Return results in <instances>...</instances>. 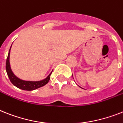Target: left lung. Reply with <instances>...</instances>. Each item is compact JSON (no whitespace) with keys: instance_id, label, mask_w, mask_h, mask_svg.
<instances>
[{"instance_id":"8db88e82","label":"left lung","mask_w":123,"mask_h":123,"mask_svg":"<svg viewBox=\"0 0 123 123\" xmlns=\"http://www.w3.org/2000/svg\"><path fill=\"white\" fill-rule=\"evenodd\" d=\"M73 76V75H72ZM79 87H80V86H79ZM81 88H82V87H81ZM82 89H83V88H82Z\"/></svg>"}]
</instances>
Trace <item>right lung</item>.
<instances>
[{
    "label": "right lung",
    "mask_w": 123,
    "mask_h": 123,
    "mask_svg": "<svg viewBox=\"0 0 123 123\" xmlns=\"http://www.w3.org/2000/svg\"><path fill=\"white\" fill-rule=\"evenodd\" d=\"M12 46V45H11ZM11 46L9 49V53H8L7 58L6 60V72L7 74V75L9 77L11 83L17 87L18 88L24 91H33L35 89H37L39 87H41L43 86H45L46 84H47L48 82H49V79H50V75L52 72L48 75L46 78L42 80L39 81H26L23 80L21 79H19L18 77H16L13 72L11 70V65H10V62H9V57H10V52H11Z\"/></svg>",
    "instance_id": "obj_1"
}]
</instances>
